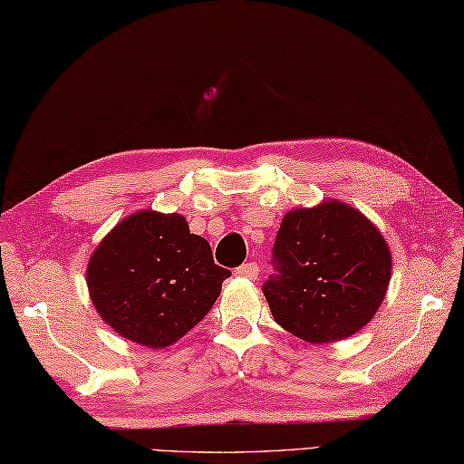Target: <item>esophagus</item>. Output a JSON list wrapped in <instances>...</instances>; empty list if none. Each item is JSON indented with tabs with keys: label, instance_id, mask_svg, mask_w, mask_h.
<instances>
[{
	"label": "esophagus",
	"instance_id": "esophagus-1",
	"mask_svg": "<svg viewBox=\"0 0 464 464\" xmlns=\"http://www.w3.org/2000/svg\"><path fill=\"white\" fill-rule=\"evenodd\" d=\"M235 275H239V277H245V279H257L259 277V265L257 263H243L241 267H237V271H235Z\"/></svg>",
	"mask_w": 464,
	"mask_h": 464
}]
</instances>
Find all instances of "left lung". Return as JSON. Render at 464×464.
Here are the masks:
<instances>
[{"label":"left lung","instance_id":"1","mask_svg":"<svg viewBox=\"0 0 464 464\" xmlns=\"http://www.w3.org/2000/svg\"><path fill=\"white\" fill-rule=\"evenodd\" d=\"M263 283L273 319L309 343L351 337L377 313L391 253L367 217L341 201L293 209L277 231Z\"/></svg>","mask_w":464,"mask_h":464}]
</instances>
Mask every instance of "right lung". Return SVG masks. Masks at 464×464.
<instances>
[{
  "label": "right lung",
  "mask_w": 464,
  "mask_h": 464,
  "mask_svg": "<svg viewBox=\"0 0 464 464\" xmlns=\"http://www.w3.org/2000/svg\"><path fill=\"white\" fill-rule=\"evenodd\" d=\"M231 277L181 215L140 211L115 225L87 265L97 313L117 333L151 349L189 333Z\"/></svg>",
  "instance_id": "obj_1"
}]
</instances>
